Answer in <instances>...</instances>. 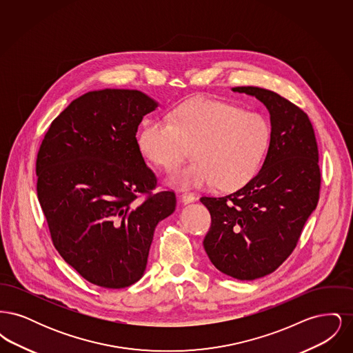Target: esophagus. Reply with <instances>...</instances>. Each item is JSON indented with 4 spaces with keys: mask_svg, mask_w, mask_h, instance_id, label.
<instances>
[{
    "mask_svg": "<svg viewBox=\"0 0 353 353\" xmlns=\"http://www.w3.org/2000/svg\"><path fill=\"white\" fill-rule=\"evenodd\" d=\"M181 200L184 203H190V202L196 201V196L194 194H190V193H184L181 196Z\"/></svg>",
    "mask_w": 353,
    "mask_h": 353,
    "instance_id": "1",
    "label": "esophagus"
}]
</instances>
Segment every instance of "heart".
Segmentation results:
<instances>
[{"label":"heart","mask_w":353,"mask_h":353,"mask_svg":"<svg viewBox=\"0 0 353 353\" xmlns=\"http://www.w3.org/2000/svg\"><path fill=\"white\" fill-rule=\"evenodd\" d=\"M271 124L261 112L209 98L179 105L170 121L154 119L144 124L139 147L152 163L177 167L193 147L196 160L173 172L170 183L199 188L217 181L232 190L249 183L261 168L271 143Z\"/></svg>","instance_id":"obj_1"}]
</instances>
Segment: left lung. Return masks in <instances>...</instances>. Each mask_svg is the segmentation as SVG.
Masks as SVG:
<instances>
[{"label": "left lung", "instance_id": "left-lung-1", "mask_svg": "<svg viewBox=\"0 0 353 353\" xmlns=\"http://www.w3.org/2000/svg\"><path fill=\"white\" fill-rule=\"evenodd\" d=\"M269 110L271 143L252 180L223 197L203 196L212 225L203 248L217 269L239 281L278 269L295 249L319 201V151L307 114L274 91L234 87Z\"/></svg>", "mask_w": 353, "mask_h": 353}]
</instances>
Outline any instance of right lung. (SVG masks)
Wrapping results in <instances>:
<instances>
[{
  "mask_svg": "<svg viewBox=\"0 0 353 353\" xmlns=\"http://www.w3.org/2000/svg\"><path fill=\"white\" fill-rule=\"evenodd\" d=\"M157 105L137 90L90 91L52 120L39 147L37 194L52 243L92 285L137 282L156 225L176 209L174 192L152 193L157 180L136 140Z\"/></svg>",
  "mask_w": 353,
  "mask_h": 353,
  "instance_id": "right-lung-1",
  "label": "right lung"
}]
</instances>
